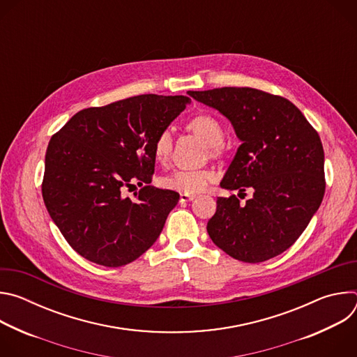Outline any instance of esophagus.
Instances as JSON below:
<instances>
[{"label":"esophagus","instance_id":"1","mask_svg":"<svg viewBox=\"0 0 357 357\" xmlns=\"http://www.w3.org/2000/svg\"><path fill=\"white\" fill-rule=\"evenodd\" d=\"M195 199V195H189V193H181L179 195V200L181 202H190Z\"/></svg>","mask_w":357,"mask_h":357}]
</instances>
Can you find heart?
Wrapping results in <instances>:
<instances>
[{
  "label": "heart",
  "instance_id": "heart-1",
  "mask_svg": "<svg viewBox=\"0 0 357 357\" xmlns=\"http://www.w3.org/2000/svg\"><path fill=\"white\" fill-rule=\"evenodd\" d=\"M189 128L199 135L206 145L215 148L223 142L225 131L222 124L212 116H197L189 121ZM172 146V135L168 130L161 131L154 142V157L157 161L164 162ZM215 179V174L211 169H176L164 176L161 183L164 188L176 190L181 193H199L205 190L208 185Z\"/></svg>",
  "mask_w": 357,
  "mask_h": 357
}]
</instances>
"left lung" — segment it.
<instances>
[{
	"instance_id": "left-lung-1",
	"label": "left lung",
	"mask_w": 357,
	"mask_h": 357,
	"mask_svg": "<svg viewBox=\"0 0 357 357\" xmlns=\"http://www.w3.org/2000/svg\"><path fill=\"white\" fill-rule=\"evenodd\" d=\"M218 110L241 141L220 186L252 197H218L208 222L212 241L244 263L270 260L307 229L325 193V154L318 132L289 100L250 87L188 91Z\"/></svg>"
}]
</instances>
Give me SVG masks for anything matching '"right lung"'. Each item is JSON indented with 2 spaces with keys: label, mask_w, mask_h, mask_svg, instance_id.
<instances>
[{
  "label": "right lung",
  "mask_w": 357,
  "mask_h": 357,
  "mask_svg": "<svg viewBox=\"0 0 357 357\" xmlns=\"http://www.w3.org/2000/svg\"><path fill=\"white\" fill-rule=\"evenodd\" d=\"M189 103L186 96H134L76 113L50 138L43 202L82 257L121 267L157 241L179 193L149 186L154 142ZM135 181L142 190L124 198Z\"/></svg>",
  "instance_id": "1"
}]
</instances>
